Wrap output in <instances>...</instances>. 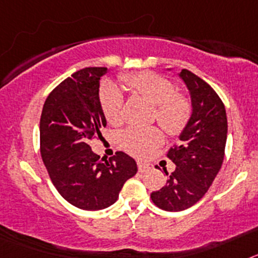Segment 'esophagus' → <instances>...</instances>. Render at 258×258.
<instances>
[{"label":"esophagus","mask_w":258,"mask_h":258,"mask_svg":"<svg viewBox=\"0 0 258 258\" xmlns=\"http://www.w3.org/2000/svg\"><path fill=\"white\" fill-rule=\"evenodd\" d=\"M137 166H138L140 172H146V170L152 169V164L146 163V161H137Z\"/></svg>","instance_id":"obj_1"}]
</instances>
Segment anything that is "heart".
<instances>
[{"label": "heart", "instance_id": "b5f03b06", "mask_svg": "<svg viewBox=\"0 0 258 258\" xmlns=\"http://www.w3.org/2000/svg\"><path fill=\"white\" fill-rule=\"evenodd\" d=\"M120 81L127 92L143 98L154 104L152 118L170 136H179L186 129L192 104L188 97L177 92L174 84L160 75L142 71L124 75ZM101 104L104 117L113 126H118L124 120V97L118 89L111 84H104L101 89ZM120 146L134 156H146L155 147L163 143V134L157 127H127L120 134Z\"/></svg>", "mask_w": 258, "mask_h": 258}]
</instances>
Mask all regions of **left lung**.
I'll use <instances>...</instances> for the list:
<instances>
[{"label":"left lung","instance_id":"8db88e82","mask_svg":"<svg viewBox=\"0 0 258 258\" xmlns=\"http://www.w3.org/2000/svg\"><path fill=\"white\" fill-rule=\"evenodd\" d=\"M179 77L190 90L192 115L179 142L166 152L175 170H165L164 187L151 192L155 206L169 212L190 208L206 195L221 169L227 138L226 109L217 93L191 71L182 70Z\"/></svg>","mask_w":258,"mask_h":258}]
</instances>
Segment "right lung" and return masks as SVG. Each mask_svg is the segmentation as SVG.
I'll return each instance as SVG.
<instances>
[{"mask_svg":"<svg viewBox=\"0 0 258 258\" xmlns=\"http://www.w3.org/2000/svg\"><path fill=\"white\" fill-rule=\"evenodd\" d=\"M106 72V67H88L71 75L50 93L41 113L40 152L50 179L84 211L112 206L137 173L136 161L125 152L103 160L89 146L107 124L99 102V80Z\"/></svg>","mask_w":258,"mask_h":258,"instance_id":"1","label":"right lung"}]
</instances>
